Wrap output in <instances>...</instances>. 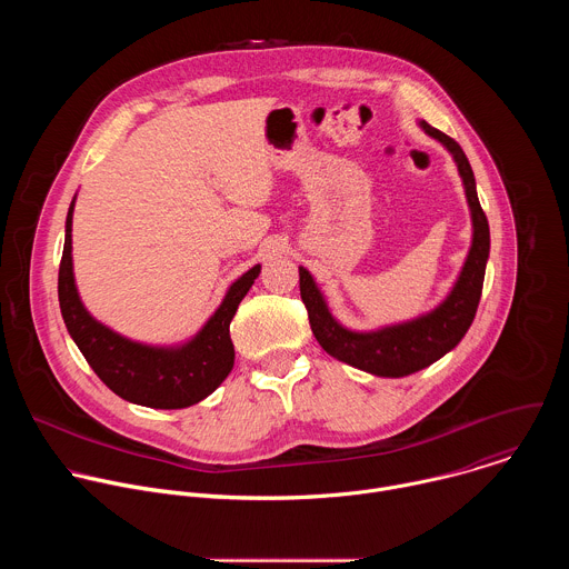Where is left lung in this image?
I'll use <instances>...</instances> for the list:
<instances>
[{
    "label": "left lung",
    "instance_id": "obj_1",
    "mask_svg": "<svg viewBox=\"0 0 569 569\" xmlns=\"http://www.w3.org/2000/svg\"><path fill=\"white\" fill-rule=\"evenodd\" d=\"M421 128L452 152L472 213V248L448 299L439 308L415 321L398 323V327L373 333H353L342 329L331 317L312 277L308 274V270L299 268L301 301L308 310L312 336L317 338L321 349L351 367L385 378H400L426 369L461 342L479 306L486 259H489L491 250L489 220H486V213L479 204L475 191V176L466 152L452 137L432 128L428 121H421Z\"/></svg>",
    "mask_w": 569,
    "mask_h": 569
}]
</instances>
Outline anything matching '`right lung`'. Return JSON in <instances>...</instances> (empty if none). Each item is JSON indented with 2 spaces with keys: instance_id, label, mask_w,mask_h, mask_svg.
<instances>
[{
  "instance_id": "1",
  "label": "right lung",
  "mask_w": 569,
  "mask_h": 569,
  "mask_svg": "<svg viewBox=\"0 0 569 569\" xmlns=\"http://www.w3.org/2000/svg\"><path fill=\"white\" fill-rule=\"evenodd\" d=\"M71 211L58 270V299L64 327L94 373L123 400L154 410H180L207 398L233 367L229 323L261 266L242 274L227 292L207 327L182 349H150L130 342L90 317L78 299L71 272Z\"/></svg>"
}]
</instances>
